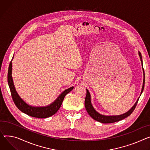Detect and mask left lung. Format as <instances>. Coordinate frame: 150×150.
<instances>
[{
    "label": "left lung",
    "mask_w": 150,
    "mask_h": 150,
    "mask_svg": "<svg viewBox=\"0 0 150 150\" xmlns=\"http://www.w3.org/2000/svg\"><path fill=\"white\" fill-rule=\"evenodd\" d=\"M139 55L140 56L141 58V60L142 64V55L141 54L140 52H139ZM144 70V68H143ZM144 81H143V86H142V91H141V93H142L144 88V85H145V73H144ZM87 91V94H86V96L85 98V107L86 108V110L87 112V113H88V115L91 116L93 119H95V121H97L98 122H100L101 123L103 124H110V123H113L115 122H117L119 121H121L122 119H125V117L129 116L134 111V108L136 107V105L138 103L139 99L137 100L136 103L134 104V105L132 107V108L129 110V111H128L127 113L121 115H118V116H104V115H102L101 114H99V113H98L94 109V108L93 107L92 104H91V95H90V93L88 92V91L87 89H86Z\"/></svg>",
    "instance_id": "1"
}]
</instances>
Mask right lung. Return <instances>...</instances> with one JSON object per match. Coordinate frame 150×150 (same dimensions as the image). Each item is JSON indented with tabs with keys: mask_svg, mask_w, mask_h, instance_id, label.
Returning <instances> with one entry per match:
<instances>
[{
	"mask_svg": "<svg viewBox=\"0 0 150 150\" xmlns=\"http://www.w3.org/2000/svg\"><path fill=\"white\" fill-rule=\"evenodd\" d=\"M11 71L12 63L11 61L8 68V83L10 88V91H11L13 100L16 107L20 110L32 117L38 118H46L55 114L59 110V108H60L65 96L74 88V87H72L66 89V91H64L58 96V98L56 99L55 101H54L52 104H51L49 106L43 107H36L30 106L26 104L17 94L13 84V81L11 75Z\"/></svg>",
	"mask_w": 150,
	"mask_h": 150,
	"instance_id": "add662e5",
	"label": "right lung"
}]
</instances>
